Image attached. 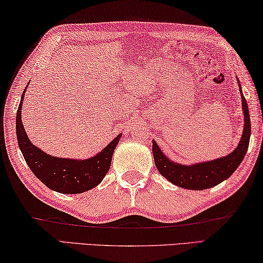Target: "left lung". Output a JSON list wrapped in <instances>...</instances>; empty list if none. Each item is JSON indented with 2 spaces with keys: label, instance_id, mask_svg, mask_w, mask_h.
<instances>
[{
  "label": "left lung",
  "instance_id": "obj_1",
  "mask_svg": "<svg viewBox=\"0 0 263 263\" xmlns=\"http://www.w3.org/2000/svg\"><path fill=\"white\" fill-rule=\"evenodd\" d=\"M242 109L244 116V128L242 138L239 140L238 146L229 154L218 160H213L204 163H198L193 165H182L179 163H174L165 155L162 153L160 146L156 142L153 140V154L155 164L157 170L170 182L176 186L186 188V190L201 191L207 190L218 183L223 182L232 173L238 168L243 161L246 153L248 150L250 139V117L248 110L247 100L242 94Z\"/></svg>",
  "mask_w": 263,
  "mask_h": 263
}]
</instances>
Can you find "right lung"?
<instances>
[{"mask_svg": "<svg viewBox=\"0 0 263 263\" xmlns=\"http://www.w3.org/2000/svg\"><path fill=\"white\" fill-rule=\"evenodd\" d=\"M25 91L21 95L16 113V137L22 156L29 169L45 186L59 193L79 194L98 186L108 172L112 155L121 135L117 136L101 153L89 160L79 161L50 156L33 145L26 135L21 121V106Z\"/></svg>", "mask_w": 263, "mask_h": 263, "instance_id": "add662e5", "label": "right lung"}]
</instances>
